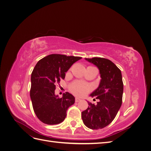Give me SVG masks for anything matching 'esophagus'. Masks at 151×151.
Instances as JSON below:
<instances>
[{
    "label": "esophagus",
    "mask_w": 151,
    "mask_h": 151,
    "mask_svg": "<svg viewBox=\"0 0 151 151\" xmlns=\"http://www.w3.org/2000/svg\"><path fill=\"white\" fill-rule=\"evenodd\" d=\"M75 101H76V102H79V101H81V99L79 98H76Z\"/></svg>",
    "instance_id": "34e87169"
}]
</instances>
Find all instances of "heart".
<instances>
[{"label": "heart", "mask_w": 151, "mask_h": 151, "mask_svg": "<svg viewBox=\"0 0 151 151\" xmlns=\"http://www.w3.org/2000/svg\"><path fill=\"white\" fill-rule=\"evenodd\" d=\"M70 90L75 95L82 96L89 92V87L88 85L81 82H75L70 85Z\"/></svg>", "instance_id": "heart-1"}]
</instances>
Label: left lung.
<instances>
[{"instance_id": "obj_1", "label": "left lung", "mask_w": 151, "mask_h": 151, "mask_svg": "<svg viewBox=\"0 0 151 151\" xmlns=\"http://www.w3.org/2000/svg\"><path fill=\"white\" fill-rule=\"evenodd\" d=\"M99 70L100 83L90 94L99 101L96 104L88 101L89 106L81 113L84 124L93 130L108 126L115 118L122 103L123 84L121 70L111 60L104 58H85Z\"/></svg>"}]
</instances>
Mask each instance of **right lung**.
<instances>
[{
	"mask_svg": "<svg viewBox=\"0 0 151 151\" xmlns=\"http://www.w3.org/2000/svg\"><path fill=\"white\" fill-rule=\"evenodd\" d=\"M81 58L52 54L41 59L35 65L31 77L30 98L36 116L45 124L56 125L62 122L68 108L74 104L75 98L72 94L67 92L60 98L55 94V90L73 63Z\"/></svg>",
	"mask_w": 151,
	"mask_h": 151,
	"instance_id": "obj_1",
	"label": "right lung"
}]
</instances>
